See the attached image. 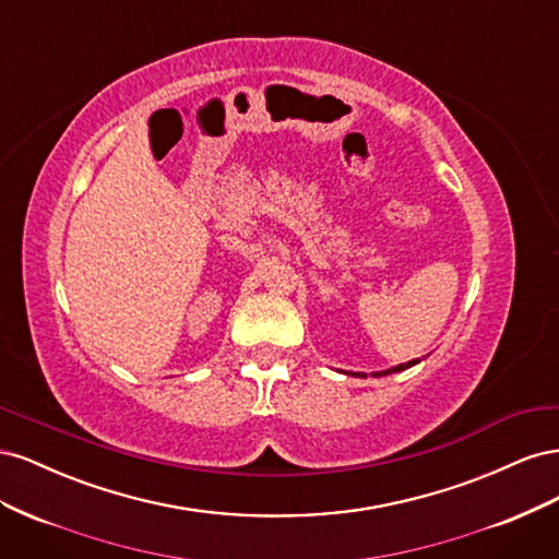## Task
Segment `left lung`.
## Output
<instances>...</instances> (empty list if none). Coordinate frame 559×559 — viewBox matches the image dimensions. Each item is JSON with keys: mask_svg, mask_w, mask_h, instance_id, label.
Here are the masks:
<instances>
[{"mask_svg": "<svg viewBox=\"0 0 559 559\" xmlns=\"http://www.w3.org/2000/svg\"><path fill=\"white\" fill-rule=\"evenodd\" d=\"M417 361H419V359H417ZM417 361L413 359V361H408V364H401V366H394V368H389V370H382V373H376V376L380 378V376H389V373H399V370H405V368H411V366H415ZM364 378H366V376H364Z\"/></svg>", "mask_w": 559, "mask_h": 559, "instance_id": "obj_1", "label": "left lung"}]
</instances>
